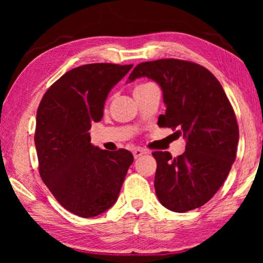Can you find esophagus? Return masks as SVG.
<instances>
[{
	"mask_svg": "<svg viewBox=\"0 0 263 263\" xmlns=\"http://www.w3.org/2000/svg\"><path fill=\"white\" fill-rule=\"evenodd\" d=\"M133 154H134V158H135V159H138V158L142 157L143 154H147V152H146V151H143V149L136 148V149H134V152H133Z\"/></svg>",
	"mask_w": 263,
	"mask_h": 263,
	"instance_id": "obj_1",
	"label": "esophagus"
}]
</instances>
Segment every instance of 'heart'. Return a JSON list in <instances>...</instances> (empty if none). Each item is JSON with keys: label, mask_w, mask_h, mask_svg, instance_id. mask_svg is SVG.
<instances>
[{"label": "heart", "mask_w": 263, "mask_h": 263, "mask_svg": "<svg viewBox=\"0 0 263 263\" xmlns=\"http://www.w3.org/2000/svg\"><path fill=\"white\" fill-rule=\"evenodd\" d=\"M148 85H151V84H141V85H139L138 87H136V88H141V87H145V86H148ZM136 88H135V89H136Z\"/></svg>", "instance_id": "obj_1"}]
</instances>
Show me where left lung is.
I'll list each match as a JSON object with an SVG mask.
<instances>
[{
	"label": "left lung",
	"instance_id": "1",
	"mask_svg": "<svg viewBox=\"0 0 263 263\" xmlns=\"http://www.w3.org/2000/svg\"><path fill=\"white\" fill-rule=\"evenodd\" d=\"M146 77L163 89L166 111L159 127L177 128L185 152L172 158L153 152L154 188L160 203L183 213L208 202L225 182L236 159L239 130L236 115L217 78L189 61L164 59L138 64L129 82Z\"/></svg>",
	"mask_w": 263,
	"mask_h": 263
}]
</instances>
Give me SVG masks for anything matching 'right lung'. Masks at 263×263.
I'll use <instances>...</instances> for the list:
<instances>
[{
  "label": "right lung",
  "mask_w": 263,
  "mask_h": 263,
  "mask_svg": "<svg viewBox=\"0 0 263 263\" xmlns=\"http://www.w3.org/2000/svg\"><path fill=\"white\" fill-rule=\"evenodd\" d=\"M133 64L91 63L62 75L43 96L34 143L39 174L61 206L82 218L104 213L117 201L134 157L127 149L91 143L92 122L103 117L111 88Z\"/></svg>",
  "instance_id": "add662e5"
}]
</instances>
